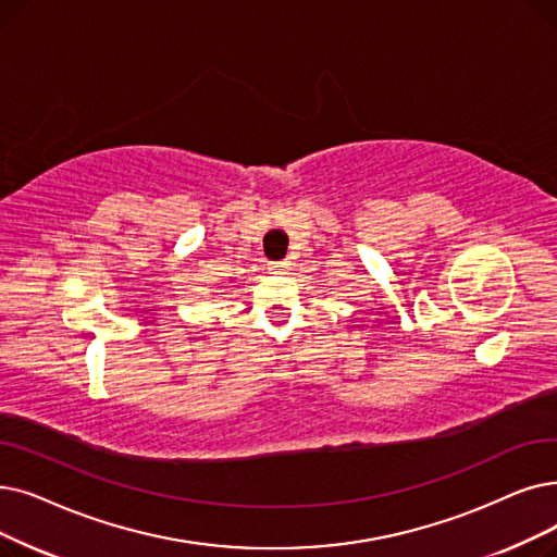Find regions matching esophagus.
<instances>
[{
    "label": "esophagus",
    "mask_w": 557,
    "mask_h": 557,
    "mask_svg": "<svg viewBox=\"0 0 557 557\" xmlns=\"http://www.w3.org/2000/svg\"><path fill=\"white\" fill-rule=\"evenodd\" d=\"M288 265H292V263H288L286 259L284 261H269V271H273L277 275H284L288 271Z\"/></svg>",
    "instance_id": "esophagus-1"
}]
</instances>
